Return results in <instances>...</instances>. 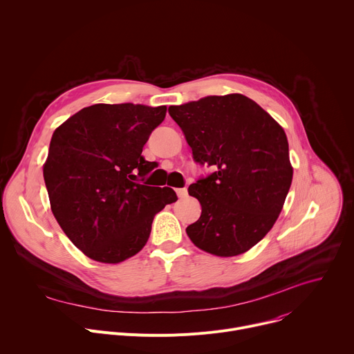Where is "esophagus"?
Listing matches in <instances>:
<instances>
[{
	"instance_id": "1",
	"label": "esophagus",
	"mask_w": 354,
	"mask_h": 354,
	"mask_svg": "<svg viewBox=\"0 0 354 354\" xmlns=\"http://www.w3.org/2000/svg\"><path fill=\"white\" fill-rule=\"evenodd\" d=\"M176 194L179 198H185L187 196V189L186 187H180V189H176Z\"/></svg>"
}]
</instances>
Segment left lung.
<instances>
[{
	"mask_svg": "<svg viewBox=\"0 0 354 354\" xmlns=\"http://www.w3.org/2000/svg\"><path fill=\"white\" fill-rule=\"evenodd\" d=\"M193 160L214 172L189 186L201 205L186 228L190 241L216 257H236L255 246L276 223L292 179L283 127L241 95L206 96L169 106Z\"/></svg>",
	"mask_w": 354,
	"mask_h": 354,
	"instance_id": "1",
	"label": "left lung"
}]
</instances>
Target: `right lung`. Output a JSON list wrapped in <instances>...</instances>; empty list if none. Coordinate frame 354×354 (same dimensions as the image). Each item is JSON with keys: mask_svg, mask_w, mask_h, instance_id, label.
Returning <instances> with one entry per match:
<instances>
[{"mask_svg": "<svg viewBox=\"0 0 354 354\" xmlns=\"http://www.w3.org/2000/svg\"><path fill=\"white\" fill-rule=\"evenodd\" d=\"M167 106L96 104L53 133L43 178L64 234L102 263L123 262L144 248L157 213L178 200L171 187L142 185L154 169L141 156Z\"/></svg>", "mask_w": 354, "mask_h": 354, "instance_id": "add662e5", "label": "right lung"}]
</instances>
